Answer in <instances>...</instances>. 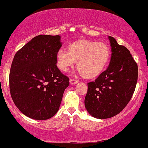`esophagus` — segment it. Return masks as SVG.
<instances>
[{
    "mask_svg": "<svg viewBox=\"0 0 148 148\" xmlns=\"http://www.w3.org/2000/svg\"><path fill=\"white\" fill-rule=\"evenodd\" d=\"M78 80H74V79H72V78H71V79L70 80V83L71 84V85H76V83H78Z\"/></svg>",
    "mask_w": 148,
    "mask_h": 148,
    "instance_id": "34e87169",
    "label": "esophagus"
}]
</instances>
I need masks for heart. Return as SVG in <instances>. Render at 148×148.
I'll list each match as a JSON object with an SVG mask.
<instances>
[{"mask_svg": "<svg viewBox=\"0 0 148 148\" xmlns=\"http://www.w3.org/2000/svg\"><path fill=\"white\" fill-rule=\"evenodd\" d=\"M110 57L108 46L104 42L80 40L60 48L56 54L57 67L67 72L77 61V68L84 77L93 78L100 75L107 65Z\"/></svg>", "mask_w": 148, "mask_h": 148, "instance_id": "obj_1", "label": "heart"}]
</instances>
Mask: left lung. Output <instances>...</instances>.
Masks as SVG:
<instances>
[{
	"mask_svg": "<svg viewBox=\"0 0 148 148\" xmlns=\"http://www.w3.org/2000/svg\"><path fill=\"white\" fill-rule=\"evenodd\" d=\"M111 56L107 69L95 81L87 83L85 106L97 119H107L120 113L131 99L138 78V67L129 50L108 36Z\"/></svg>",
	"mask_w": 148,
	"mask_h": 148,
	"instance_id": "left-lung-1",
	"label": "left lung"
}]
</instances>
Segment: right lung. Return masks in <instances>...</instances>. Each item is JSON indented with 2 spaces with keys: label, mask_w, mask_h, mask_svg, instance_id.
Listing matches in <instances>:
<instances>
[{
  "label": "right lung",
  "mask_w": 148,
  "mask_h": 148,
  "mask_svg": "<svg viewBox=\"0 0 148 148\" xmlns=\"http://www.w3.org/2000/svg\"><path fill=\"white\" fill-rule=\"evenodd\" d=\"M60 35L36 36L18 50L9 73L14 104L24 115L36 120L53 117L59 111L69 78L57 66Z\"/></svg>",
  "instance_id": "right-lung-1"
}]
</instances>
